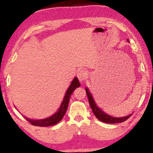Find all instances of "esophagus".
<instances>
[{
	"instance_id": "obj_1",
	"label": "esophagus",
	"mask_w": 153,
	"mask_h": 153,
	"mask_svg": "<svg viewBox=\"0 0 153 153\" xmlns=\"http://www.w3.org/2000/svg\"><path fill=\"white\" fill-rule=\"evenodd\" d=\"M86 76H87L86 71H85L83 70H79L78 72H77V77H78L79 80L81 82L84 81L85 79H86Z\"/></svg>"
}]
</instances>
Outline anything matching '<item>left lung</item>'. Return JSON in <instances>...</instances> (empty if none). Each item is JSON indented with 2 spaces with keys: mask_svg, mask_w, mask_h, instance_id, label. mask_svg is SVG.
Wrapping results in <instances>:
<instances>
[{
  "mask_svg": "<svg viewBox=\"0 0 153 153\" xmlns=\"http://www.w3.org/2000/svg\"><path fill=\"white\" fill-rule=\"evenodd\" d=\"M85 91H86L88 98L90 106H91L94 115H95V117L98 119V120L102 121V122H104L106 123H111V124L123 123L126 120H127V119L131 116V114H130L127 116L123 117V118H115V117L111 116L109 115L105 114V113L102 111L101 109H100L99 107L96 105L95 102L94 101L93 97H92V95L91 94V93H90L88 89L87 88H85Z\"/></svg>",
  "mask_w": 153,
  "mask_h": 153,
  "instance_id": "8db88e82",
  "label": "left lung"
}]
</instances>
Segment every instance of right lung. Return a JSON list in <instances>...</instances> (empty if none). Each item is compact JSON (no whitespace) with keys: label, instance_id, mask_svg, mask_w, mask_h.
<instances>
[{"label":"right lung","instance_id":"obj_1","mask_svg":"<svg viewBox=\"0 0 153 153\" xmlns=\"http://www.w3.org/2000/svg\"><path fill=\"white\" fill-rule=\"evenodd\" d=\"M80 86V83L79 82L78 79L76 77L73 79V81L71 83L70 87L68 88V91H67L65 95L64 99L62 100V102L61 105L58 108V111L54 114L53 116H50L49 118H45V119H42V120H32V119L26 118V120L30 123L31 125H35V126H39V127H47V126H52L57 124L58 123H59L60 120H62V118H63V116L65 114L66 111L68 109L69 101H70V98L71 97L73 92L74 91V90Z\"/></svg>","mask_w":153,"mask_h":153}]
</instances>
